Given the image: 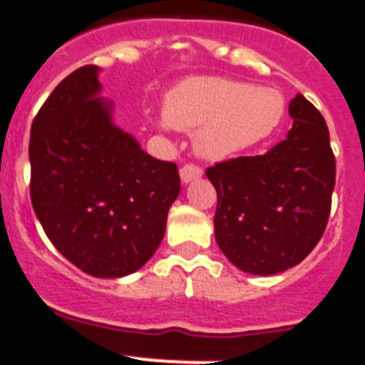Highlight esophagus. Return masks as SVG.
<instances>
[{
	"instance_id": "1",
	"label": "esophagus",
	"mask_w": 365,
	"mask_h": 365,
	"mask_svg": "<svg viewBox=\"0 0 365 365\" xmlns=\"http://www.w3.org/2000/svg\"><path fill=\"white\" fill-rule=\"evenodd\" d=\"M203 170L196 165H183L180 169V178H182L183 183H190L195 182V180L202 178Z\"/></svg>"
}]
</instances>
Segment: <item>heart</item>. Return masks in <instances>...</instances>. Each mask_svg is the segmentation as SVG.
Here are the masks:
<instances>
[{"label": "heart", "mask_w": 365, "mask_h": 365, "mask_svg": "<svg viewBox=\"0 0 365 365\" xmlns=\"http://www.w3.org/2000/svg\"><path fill=\"white\" fill-rule=\"evenodd\" d=\"M162 130H196V153L220 162L271 136L284 120L285 98L272 87L215 76L187 78L165 98Z\"/></svg>", "instance_id": "b5f03b06"}]
</instances>
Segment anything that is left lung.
Listing matches in <instances>:
<instances>
[{
  "label": "left lung",
  "instance_id": "left-lung-1",
  "mask_svg": "<svg viewBox=\"0 0 365 365\" xmlns=\"http://www.w3.org/2000/svg\"><path fill=\"white\" fill-rule=\"evenodd\" d=\"M293 127L258 156L207 169L218 207L215 238L240 271L278 274L300 264L326 231L334 189V154L326 120L298 94Z\"/></svg>",
  "mask_w": 365,
  "mask_h": 365
}]
</instances>
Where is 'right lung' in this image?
Listing matches in <instances>:
<instances>
[{
    "mask_svg": "<svg viewBox=\"0 0 365 365\" xmlns=\"http://www.w3.org/2000/svg\"><path fill=\"white\" fill-rule=\"evenodd\" d=\"M100 67L68 74L31 129V200L45 235L96 278L142 269L165 235L180 195L178 167L153 158L114 123Z\"/></svg>",
    "mask_w": 365,
    "mask_h": 365,
    "instance_id": "1",
    "label": "right lung"
}]
</instances>
